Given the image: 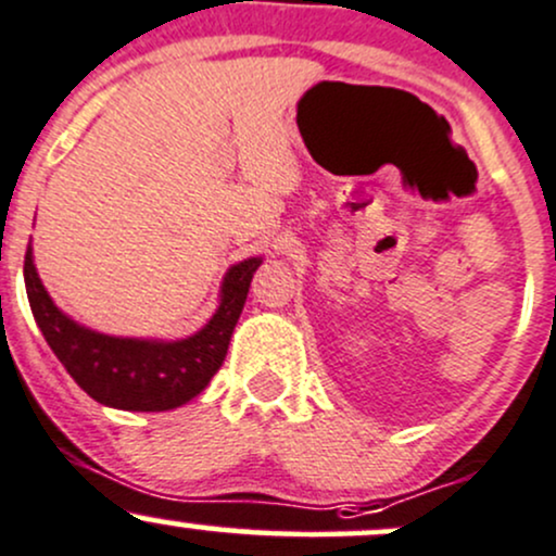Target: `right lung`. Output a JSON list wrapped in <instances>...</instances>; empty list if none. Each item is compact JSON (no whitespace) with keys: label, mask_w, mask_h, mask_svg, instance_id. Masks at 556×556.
I'll use <instances>...</instances> for the list:
<instances>
[{"label":"right lung","mask_w":556,"mask_h":556,"mask_svg":"<svg viewBox=\"0 0 556 556\" xmlns=\"http://www.w3.org/2000/svg\"><path fill=\"white\" fill-rule=\"evenodd\" d=\"M261 258L231 266L224 277L222 306L198 334L176 343L110 338L68 319L47 295L36 274L30 245L23 277L34 319L68 375L94 401L126 412H168L203 393L227 358V348L240 319Z\"/></svg>","instance_id":"add662e5"}]
</instances>
